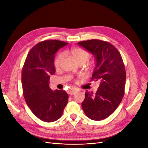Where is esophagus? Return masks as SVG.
Instances as JSON below:
<instances>
[{
  "instance_id": "1",
  "label": "esophagus",
  "mask_w": 148,
  "mask_h": 148,
  "mask_svg": "<svg viewBox=\"0 0 148 148\" xmlns=\"http://www.w3.org/2000/svg\"><path fill=\"white\" fill-rule=\"evenodd\" d=\"M76 92H77V90H76V89H69V91H68V93L70 95H75Z\"/></svg>"
}]
</instances>
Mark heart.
<instances>
[{"instance_id":"heart-1","label":"heart","mask_w":148,"mask_h":148,"mask_svg":"<svg viewBox=\"0 0 148 148\" xmlns=\"http://www.w3.org/2000/svg\"><path fill=\"white\" fill-rule=\"evenodd\" d=\"M70 53L74 59L77 60L79 64H84L86 62L89 57V53L88 51L82 48L79 47H73L71 48L70 50ZM64 58V54L62 53H60L58 54L54 60V65L56 67H58Z\"/></svg>"}]
</instances>
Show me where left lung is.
<instances>
[{
	"instance_id": "8db88e82",
	"label": "left lung",
	"mask_w": 148,
	"mask_h": 148,
	"mask_svg": "<svg viewBox=\"0 0 148 148\" xmlns=\"http://www.w3.org/2000/svg\"><path fill=\"white\" fill-rule=\"evenodd\" d=\"M78 44L95 57L91 79L100 81L95 95L86 91L82 109L88 118L102 120L114 112L124 96L126 72L122 58L112 44L106 41L91 39Z\"/></svg>"
}]
</instances>
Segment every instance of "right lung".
I'll use <instances>...</instances> for the list:
<instances>
[{
    "label": "right lung",
    "mask_w": 148,
    "mask_h": 148,
    "mask_svg": "<svg viewBox=\"0 0 148 148\" xmlns=\"http://www.w3.org/2000/svg\"><path fill=\"white\" fill-rule=\"evenodd\" d=\"M68 44L58 40L40 42L31 49L22 69L21 83L25 101L32 112L46 122L59 119L69 101L64 90L49 87L56 72L55 53Z\"/></svg>",
    "instance_id": "obj_1"
}]
</instances>
